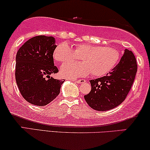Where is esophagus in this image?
Instances as JSON below:
<instances>
[{"mask_svg": "<svg viewBox=\"0 0 150 150\" xmlns=\"http://www.w3.org/2000/svg\"><path fill=\"white\" fill-rule=\"evenodd\" d=\"M74 83H78V84H82V83H85L86 81L84 79H80V80H76V81H73Z\"/></svg>", "mask_w": 150, "mask_h": 150, "instance_id": "34e87169", "label": "esophagus"}]
</instances>
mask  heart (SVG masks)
<instances>
[{
	"label": "heart",
	"mask_w": 150,
	"mask_h": 150,
	"mask_svg": "<svg viewBox=\"0 0 150 150\" xmlns=\"http://www.w3.org/2000/svg\"><path fill=\"white\" fill-rule=\"evenodd\" d=\"M54 59L60 63L75 61L81 58L83 63H65L61 67L62 76L68 79L85 76L90 73L102 76L111 71L120 59L118 50L110 47L89 44H79L74 50L66 42L61 43L54 49Z\"/></svg>",
	"instance_id": "obj_1"
}]
</instances>
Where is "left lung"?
Listing matches in <instances>:
<instances>
[{"instance_id":"1","label":"left lung","mask_w":150,"mask_h":150,"mask_svg":"<svg viewBox=\"0 0 150 150\" xmlns=\"http://www.w3.org/2000/svg\"><path fill=\"white\" fill-rule=\"evenodd\" d=\"M137 71V60L126 49L120 63L106 76L89 81L91 90L84 96L90 107L99 111L108 110L122 104L130 91Z\"/></svg>"}]
</instances>
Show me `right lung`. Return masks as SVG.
Here are the masks:
<instances>
[{
    "instance_id": "right-lung-1",
    "label": "right lung",
    "mask_w": 150,
    "mask_h": 150,
    "mask_svg": "<svg viewBox=\"0 0 150 150\" xmlns=\"http://www.w3.org/2000/svg\"><path fill=\"white\" fill-rule=\"evenodd\" d=\"M56 47L53 37L35 36L26 41L16 54L18 87L22 97L34 105H46L60 93L64 81L50 76L59 71L53 59Z\"/></svg>"
}]
</instances>
